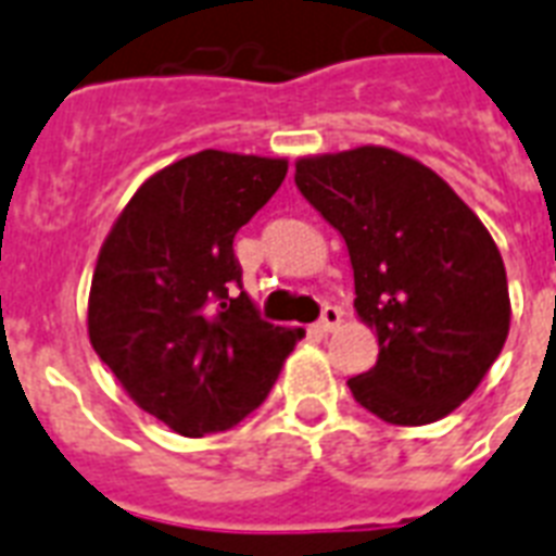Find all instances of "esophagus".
<instances>
[{
  "instance_id": "1",
  "label": "esophagus",
  "mask_w": 556,
  "mask_h": 556,
  "mask_svg": "<svg viewBox=\"0 0 556 556\" xmlns=\"http://www.w3.org/2000/svg\"><path fill=\"white\" fill-rule=\"evenodd\" d=\"M339 321H342V309L333 307V304H327V307L321 309V318H318V330H321V333H330V330H337Z\"/></svg>"
}]
</instances>
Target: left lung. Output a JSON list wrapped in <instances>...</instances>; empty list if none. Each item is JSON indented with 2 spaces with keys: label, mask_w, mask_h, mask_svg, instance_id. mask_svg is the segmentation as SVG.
<instances>
[{
  "label": "left lung",
  "mask_w": 556,
  "mask_h": 556,
  "mask_svg": "<svg viewBox=\"0 0 556 556\" xmlns=\"http://www.w3.org/2000/svg\"><path fill=\"white\" fill-rule=\"evenodd\" d=\"M295 185L345 238L354 307L377 330V365L348 380L354 400L394 426L446 417L479 389L510 327L484 223L434 170L389 148L299 159Z\"/></svg>",
  "instance_id": "left-lung-1"
}]
</instances>
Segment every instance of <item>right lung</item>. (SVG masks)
<instances>
[{
    "label": "right lung",
    "instance_id": "obj_1",
    "mask_svg": "<svg viewBox=\"0 0 556 556\" xmlns=\"http://www.w3.org/2000/svg\"><path fill=\"white\" fill-rule=\"evenodd\" d=\"M283 176L287 159L202 150L150 176L103 240L89 342L136 406L185 438L252 415L304 337L257 316L235 257Z\"/></svg>",
    "mask_w": 556,
    "mask_h": 556
}]
</instances>
